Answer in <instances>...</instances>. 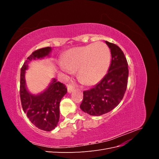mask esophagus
Here are the masks:
<instances>
[{
	"label": "esophagus",
	"mask_w": 159,
	"mask_h": 159,
	"mask_svg": "<svg viewBox=\"0 0 159 159\" xmlns=\"http://www.w3.org/2000/svg\"><path fill=\"white\" fill-rule=\"evenodd\" d=\"M67 89H68V92L70 93L74 91V88L71 85H67Z\"/></svg>",
	"instance_id": "34e87169"
}]
</instances>
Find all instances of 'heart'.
<instances>
[{
	"label": "heart",
	"instance_id": "1",
	"mask_svg": "<svg viewBox=\"0 0 159 159\" xmlns=\"http://www.w3.org/2000/svg\"><path fill=\"white\" fill-rule=\"evenodd\" d=\"M111 54L102 42L74 48L67 51L60 65L64 73L77 71V78L83 85L92 86L102 80L109 70Z\"/></svg>",
	"mask_w": 159,
	"mask_h": 159
}]
</instances>
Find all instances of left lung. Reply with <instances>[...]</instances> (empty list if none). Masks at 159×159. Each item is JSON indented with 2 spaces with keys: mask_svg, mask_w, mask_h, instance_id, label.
<instances>
[{
  "mask_svg": "<svg viewBox=\"0 0 159 159\" xmlns=\"http://www.w3.org/2000/svg\"><path fill=\"white\" fill-rule=\"evenodd\" d=\"M111 54L107 74L97 85L84 91L81 109L90 115L99 116L113 110L121 102L127 86L129 69L124 53L116 44L105 41Z\"/></svg>",
  "mask_w": 159,
  "mask_h": 159,
  "instance_id": "8db88e82",
  "label": "left lung"
}]
</instances>
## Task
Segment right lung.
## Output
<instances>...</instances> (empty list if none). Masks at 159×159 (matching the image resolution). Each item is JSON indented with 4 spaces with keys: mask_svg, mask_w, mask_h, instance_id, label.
<instances>
[{
    "mask_svg": "<svg viewBox=\"0 0 159 159\" xmlns=\"http://www.w3.org/2000/svg\"><path fill=\"white\" fill-rule=\"evenodd\" d=\"M51 47L43 48L32 53L22 66L20 72V95L22 107L34 125L43 131H50L57 126L60 119V103L67 93L64 84L53 78L44 91L34 95L26 88L25 74L32 60L50 56Z\"/></svg>",
    "mask_w": 159,
    "mask_h": 159,
    "instance_id": "1",
    "label": "right lung"
}]
</instances>
